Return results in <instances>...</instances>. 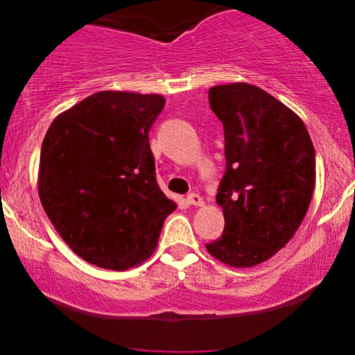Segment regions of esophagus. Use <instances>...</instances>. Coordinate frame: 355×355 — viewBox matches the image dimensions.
<instances>
[{"instance_id":"1","label":"esophagus","mask_w":355,"mask_h":355,"mask_svg":"<svg viewBox=\"0 0 355 355\" xmlns=\"http://www.w3.org/2000/svg\"><path fill=\"white\" fill-rule=\"evenodd\" d=\"M187 202L190 205H203V198L198 193H189L187 195Z\"/></svg>"}]
</instances>
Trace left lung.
I'll list each match as a JSON object with an SVG mask.
<instances>
[{"label":"left lung","instance_id":"obj_1","mask_svg":"<svg viewBox=\"0 0 355 355\" xmlns=\"http://www.w3.org/2000/svg\"><path fill=\"white\" fill-rule=\"evenodd\" d=\"M209 101L225 135L217 193L225 227L205 247L227 266L254 267L302 223L315 185V150L304 121L254 85L214 87Z\"/></svg>","mask_w":355,"mask_h":355}]
</instances>
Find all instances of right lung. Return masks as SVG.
<instances>
[{"label":"right lung","instance_id":"obj_1","mask_svg":"<svg viewBox=\"0 0 355 355\" xmlns=\"http://www.w3.org/2000/svg\"><path fill=\"white\" fill-rule=\"evenodd\" d=\"M160 95L98 92L61 113L40 157L38 193L76 255L125 270L152 255L177 205L157 183L148 132Z\"/></svg>","mask_w":355,"mask_h":355}]
</instances>
